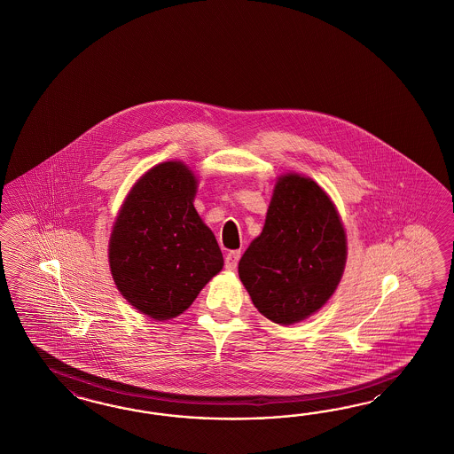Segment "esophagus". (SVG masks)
<instances>
[{"instance_id": "obj_1", "label": "esophagus", "mask_w": 454, "mask_h": 454, "mask_svg": "<svg viewBox=\"0 0 454 454\" xmlns=\"http://www.w3.org/2000/svg\"><path fill=\"white\" fill-rule=\"evenodd\" d=\"M239 259H240V252H239V250L229 252V254L225 255V269L235 270V267H237V263H239Z\"/></svg>"}]
</instances>
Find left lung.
Here are the masks:
<instances>
[{"instance_id":"8db88e82","label":"left lung","mask_w":454,"mask_h":454,"mask_svg":"<svg viewBox=\"0 0 454 454\" xmlns=\"http://www.w3.org/2000/svg\"><path fill=\"white\" fill-rule=\"evenodd\" d=\"M345 262V231L330 197L309 177L288 174L275 184L263 231L239 275L262 315L292 325L333 295Z\"/></svg>"}]
</instances>
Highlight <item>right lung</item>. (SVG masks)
I'll return each mask as SVG.
<instances>
[{"mask_svg": "<svg viewBox=\"0 0 454 454\" xmlns=\"http://www.w3.org/2000/svg\"><path fill=\"white\" fill-rule=\"evenodd\" d=\"M197 181L182 162L145 172L117 215L109 265L122 297L154 320L192 305L223 259L194 208Z\"/></svg>", "mask_w": 454, "mask_h": 454, "instance_id": "obj_1", "label": "right lung"}]
</instances>
